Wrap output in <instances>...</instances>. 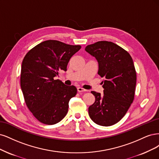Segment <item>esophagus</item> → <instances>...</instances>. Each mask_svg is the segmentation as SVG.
Segmentation results:
<instances>
[{
	"label": "esophagus",
	"instance_id": "esophagus-1",
	"mask_svg": "<svg viewBox=\"0 0 159 159\" xmlns=\"http://www.w3.org/2000/svg\"><path fill=\"white\" fill-rule=\"evenodd\" d=\"M77 90H78L79 93H82V92H85V91H86V90H85V89H83V88H82V87H78V88H77Z\"/></svg>",
	"mask_w": 159,
	"mask_h": 159
}]
</instances>
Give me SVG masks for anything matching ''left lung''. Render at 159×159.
<instances>
[{
  "instance_id": "obj_1",
  "label": "left lung",
  "mask_w": 159,
  "mask_h": 159,
  "mask_svg": "<svg viewBox=\"0 0 159 159\" xmlns=\"http://www.w3.org/2000/svg\"><path fill=\"white\" fill-rule=\"evenodd\" d=\"M85 50L98 61V74L104 79V94L91 92L95 102L89 107V116L96 124L112 125L122 119L134 100V61L127 51L111 42L100 41L87 45Z\"/></svg>"
}]
</instances>
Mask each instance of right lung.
I'll return each mask as SVG.
<instances>
[{
    "mask_svg": "<svg viewBox=\"0 0 159 159\" xmlns=\"http://www.w3.org/2000/svg\"><path fill=\"white\" fill-rule=\"evenodd\" d=\"M80 45L47 40L35 45L22 61L20 85L30 111L39 121L53 125L68 112L69 102L77 93L75 86L55 80L61 70H66L72 56Z\"/></svg>",
    "mask_w": 159,
    "mask_h": 159,
    "instance_id": "right-lung-1",
    "label": "right lung"
}]
</instances>
